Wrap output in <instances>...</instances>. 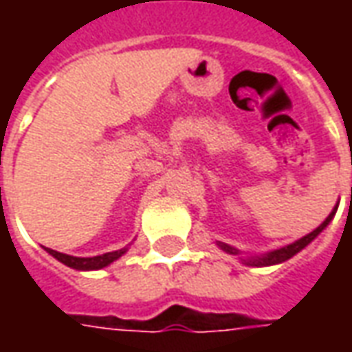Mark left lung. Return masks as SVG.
Masks as SVG:
<instances>
[{
    "mask_svg": "<svg viewBox=\"0 0 352 352\" xmlns=\"http://www.w3.org/2000/svg\"><path fill=\"white\" fill-rule=\"evenodd\" d=\"M336 211H338V207H333L332 213L326 217V221L318 226V228H315L311 234H307V236H303L302 239H298V241H294V243L290 245H285V247H280V249H275V251H270L265 252V254H262V256H252V258H247L243 260V264L247 265H256V267H262V265H275V264H280V262H285V260L292 258L294 254H298V252L302 251V249H305L307 245L315 239V237L322 232V230L330 224V221L333 219V214H336ZM219 247H221L222 251H226L228 254H239V251L237 249H234V247H230V245L226 243H221L219 241Z\"/></svg>",
    "mask_w": 352,
    "mask_h": 352,
    "instance_id": "8db88e82",
    "label": "left lung"
}]
</instances>
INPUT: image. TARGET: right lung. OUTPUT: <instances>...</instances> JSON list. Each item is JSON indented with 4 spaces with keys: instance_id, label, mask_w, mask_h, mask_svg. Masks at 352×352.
<instances>
[{
    "instance_id": "obj_1",
    "label": "right lung",
    "mask_w": 352,
    "mask_h": 352,
    "mask_svg": "<svg viewBox=\"0 0 352 352\" xmlns=\"http://www.w3.org/2000/svg\"><path fill=\"white\" fill-rule=\"evenodd\" d=\"M45 251L52 254L58 262H62L67 267H73V270H79V272H92V270H101L105 265L113 264L115 260H118L122 256L124 252L128 251L126 247L120 249V251H113V252H105V254H100V256H92V258H79V256H69V254H64V252L52 251V249H47Z\"/></svg>"
}]
</instances>
